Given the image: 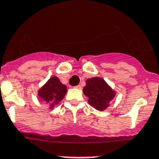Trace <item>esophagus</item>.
<instances>
[{"mask_svg": "<svg viewBox=\"0 0 159 159\" xmlns=\"http://www.w3.org/2000/svg\"><path fill=\"white\" fill-rule=\"evenodd\" d=\"M75 88H77V89H82V86H81V85H78V86H75Z\"/></svg>", "mask_w": 159, "mask_h": 159, "instance_id": "esophagus-1", "label": "esophagus"}]
</instances>
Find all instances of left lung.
Wrapping results in <instances>:
<instances>
[{"instance_id": "obj_1", "label": "left lung", "mask_w": 159, "mask_h": 159, "mask_svg": "<svg viewBox=\"0 0 159 159\" xmlns=\"http://www.w3.org/2000/svg\"><path fill=\"white\" fill-rule=\"evenodd\" d=\"M83 87L84 94L88 98L89 104L96 110L104 111L110 106V102L116 96V91L99 77L86 80Z\"/></svg>"}]
</instances>
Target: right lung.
Returning a JSON list of instances; mask_svg holds the SVG:
<instances>
[{"mask_svg": "<svg viewBox=\"0 0 159 159\" xmlns=\"http://www.w3.org/2000/svg\"><path fill=\"white\" fill-rule=\"evenodd\" d=\"M67 93V87L60 82L57 77H50V79L39 90L38 96L45 103L52 109L65 98Z\"/></svg>", "mask_w": 159, "mask_h": 159, "instance_id": "1", "label": "right lung"}]
</instances>
